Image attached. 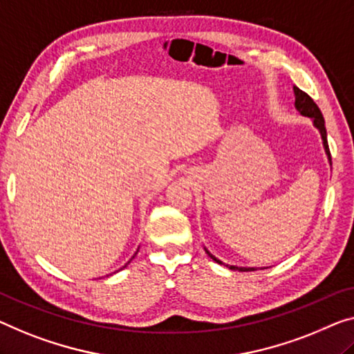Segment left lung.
Listing matches in <instances>:
<instances>
[{
	"label": "left lung",
	"mask_w": 354,
	"mask_h": 354,
	"mask_svg": "<svg viewBox=\"0 0 354 354\" xmlns=\"http://www.w3.org/2000/svg\"><path fill=\"white\" fill-rule=\"evenodd\" d=\"M294 95H295V109H297L302 115H307V118H310V119L313 120V125L319 130L321 138H323L324 151H326V154H328L329 162H330V151H329V145H328V133H326L324 118H323V114H321L318 104L313 102V98L310 97L308 93H305L304 91H300V88L295 87V86H294ZM207 254L214 262L223 263L219 259H216V257L211 254L209 251H207ZM227 267L230 268V270H240V272H252V270H256L254 267H235V266H227Z\"/></svg>",
	"instance_id": "obj_1"
}]
</instances>
